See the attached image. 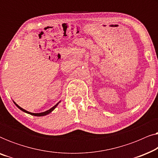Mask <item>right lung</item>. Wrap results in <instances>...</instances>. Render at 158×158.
<instances>
[{
  "label": "right lung",
  "mask_w": 158,
  "mask_h": 158,
  "mask_svg": "<svg viewBox=\"0 0 158 158\" xmlns=\"http://www.w3.org/2000/svg\"><path fill=\"white\" fill-rule=\"evenodd\" d=\"M60 102H58V103H57V104H56V105H55V106H53L52 108H51V109H50L47 110V111H44V112H42V113H31V112H29V111H27V110H25V109H22V108H21V107H20V106H19L18 104H16V103H15V102H14V103H15V104H16V106H17V107H18L19 109H21V111H23V112H25V113H27V114H31V115H33V116H43L47 115V114H49V113H51V112H52V111H53V110H54V109H55V108L57 106V105H58V104H59V103H60Z\"/></svg>",
  "instance_id": "add662e5"
}]
</instances>
